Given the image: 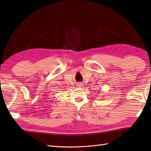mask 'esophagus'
I'll return each mask as SVG.
<instances>
[{
	"label": "esophagus",
	"mask_w": 151,
	"mask_h": 151,
	"mask_svg": "<svg viewBox=\"0 0 151 151\" xmlns=\"http://www.w3.org/2000/svg\"><path fill=\"white\" fill-rule=\"evenodd\" d=\"M77 86H78V87H83L84 86V84L83 83H78L77 84Z\"/></svg>",
	"instance_id": "1"
}]
</instances>
